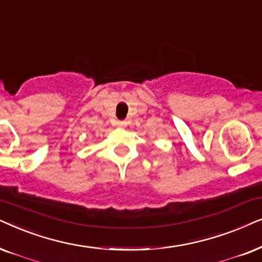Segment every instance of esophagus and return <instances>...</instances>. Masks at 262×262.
Returning a JSON list of instances; mask_svg holds the SVG:
<instances>
[{"mask_svg":"<svg viewBox=\"0 0 262 262\" xmlns=\"http://www.w3.org/2000/svg\"><path fill=\"white\" fill-rule=\"evenodd\" d=\"M117 124L120 125V127H124V125L127 124V122H125V121H118Z\"/></svg>","mask_w":262,"mask_h":262,"instance_id":"34e87169","label":"esophagus"}]
</instances>
